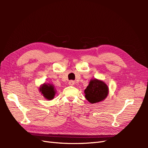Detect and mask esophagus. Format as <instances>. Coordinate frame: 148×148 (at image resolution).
Wrapping results in <instances>:
<instances>
[{"mask_svg":"<svg viewBox=\"0 0 148 148\" xmlns=\"http://www.w3.org/2000/svg\"><path fill=\"white\" fill-rule=\"evenodd\" d=\"M69 84L70 86H73V85L75 84V82L72 81V80H71V81H70L69 82Z\"/></svg>","mask_w":148,"mask_h":148,"instance_id":"1","label":"esophagus"}]
</instances>
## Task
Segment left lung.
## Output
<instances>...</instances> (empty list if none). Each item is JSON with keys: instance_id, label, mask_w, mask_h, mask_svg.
<instances>
[{"instance_id": "obj_1", "label": "left lung", "mask_w": 148, "mask_h": 148, "mask_svg": "<svg viewBox=\"0 0 148 148\" xmlns=\"http://www.w3.org/2000/svg\"><path fill=\"white\" fill-rule=\"evenodd\" d=\"M109 87L106 83L96 78L91 79L84 89L85 98L91 104L104 101L109 95Z\"/></svg>"}]
</instances>
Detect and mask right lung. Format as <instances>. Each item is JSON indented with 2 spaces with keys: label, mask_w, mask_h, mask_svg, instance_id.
<instances>
[{
  "label": "right lung",
  "mask_w": 148,
  "mask_h": 148,
  "mask_svg": "<svg viewBox=\"0 0 148 148\" xmlns=\"http://www.w3.org/2000/svg\"><path fill=\"white\" fill-rule=\"evenodd\" d=\"M39 92L47 100H52L55 97L56 89L53 85L50 83H44L39 87Z\"/></svg>",
  "instance_id": "obj_1"
}]
</instances>
